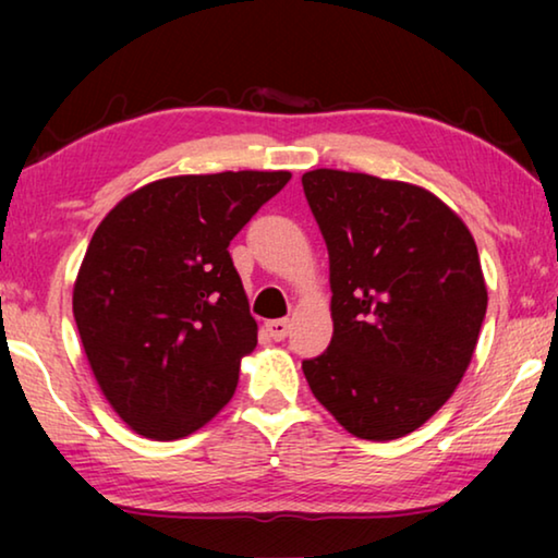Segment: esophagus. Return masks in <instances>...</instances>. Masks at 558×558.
Instances as JSON below:
<instances>
[{
  "label": "esophagus",
  "instance_id": "1",
  "mask_svg": "<svg viewBox=\"0 0 558 558\" xmlns=\"http://www.w3.org/2000/svg\"><path fill=\"white\" fill-rule=\"evenodd\" d=\"M266 329L276 342H280V339H286L290 332V319H270V323H266Z\"/></svg>",
  "mask_w": 558,
  "mask_h": 558
}]
</instances>
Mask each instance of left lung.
<instances>
[{"label":"left lung","mask_w":558,"mask_h":558,"mask_svg":"<svg viewBox=\"0 0 558 558\" xmlns=\"http://www.w3.org/2000/svg\"><path fill=\"white\" fill-rule=\"evenodd\" d=\"M302 189L327 243L335 323L302 372L352 436L401 438L450 399L475 352L487 310L475 239L415 184L313 169Z\"/></svg>","instance_id":"1"}]
</instances>
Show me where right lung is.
<instances>
[{
	"label": "right lung",
	"mask_w": 558,
	"mask_h": 558,
	"mask_svg": "<svg viewBox=\"0 0 558 558\" xmlns=\"http://www.w3.org/2000/svg\"><path fill=\"white\" fill-rule=\"evenodd\" d=\"M290 177L159 179L93 233L73 317L100 391L140 436L184 438L231 401L258 325L229 243Z\"/></svg>",
	"instance_id": "right-lung-1"
}]
</instances>
